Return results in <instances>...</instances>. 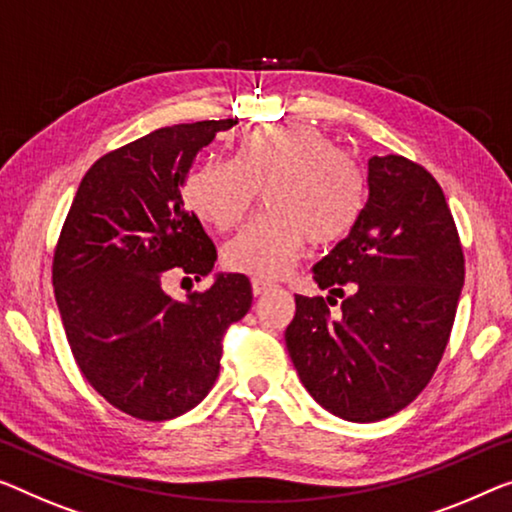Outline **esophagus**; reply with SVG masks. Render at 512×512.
Returning a JSON list of instances; mask_svg holds the SVG:
<instances>
[{"mask_svg": "<svg viewBox=\"0 0 512 512\" xmlns=\"http://www.w3.org/2000/svg\"><path fill=\"white\" fill-rule=\"evenodd\" d=\"M276 285H273L271 280H264V278H253V294L255 296H262L269 292V289H273Z\"/></svg>", "mask_w": 512, "mask_h": 512, "instance_id": "esophagus-1", "label": "esophagus"}]
</instances>
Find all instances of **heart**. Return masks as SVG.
<instances>
[{"label": "heart", "mask_w": 512, "mask_h": 512, "mask_svg": "<svg viewBox=\"0 0 512 512\" xmlns=\"http://www.w3.org/2000/svg\"><path fill=\"white\" fill-rule=\"evenodd\" d=\"M266 211L227 243L223 262L234 273L278 278L305 243L331 246L354 230L365 207V174L315 126H257L241 133L234 160L211 158L190 172L186 202L202 223L230 232L255 207Z\"/></svg>", "instance_id": "heart-1"}]
</instances>
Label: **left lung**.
Instances as JSON below:
<instances>
[{
    "instance_id": "1",
    "label": "left lung",
    "mask_w": 512,
    "mask_h": 512,
    "mask_svg": "<svg viewBox=\"0 0 512 512\" xmlns=\"http://www.w3.org/2000/svg\"><path fill=\"white\" fill-rule=\"evenodd\" d=\"M361 218L322 262L315 282L342 298L296 294L287 352L326 411L354 423L398 414L446 352L464 285V253L444 190L404 156L368 160Z\"/></svg>"
}]
</instances>
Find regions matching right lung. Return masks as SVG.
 <instances>
[{"instance_id": "obj_1", "label": "right lung", "mask_w": 512, "mask_h": 512, "mask_svg": "<svg viewBox=\"0 0 512 512\" xmlns=\"http://www.w3.org/2000/svg\"><path fill=\"white\" fill-rule=\"evenodd\" d=\"M234 124L165 126L101 156L61 225L52 285L75 363L98 395L140 421L177 418L207 398L225 333L253 303L243 273L183 303L163 289L170 276L213 271L216 246L181 193L200 151Z\"/></svg>"}]
</instances>
